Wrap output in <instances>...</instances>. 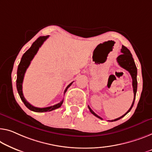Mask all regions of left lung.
<instances>
[{
  "label": "left lung",
  "mask_w": 152,
  "mask_h": 152,
  "mask_svg": "<svg viewBox=\"0 0 152 152\" xmlns=\"http://www.w3.org/2000/svg\"><path fill=\"white\" fill-rule=\"evenodd\" d=\"M121 52L122 54H120L118 57L117 58V61L119 63V65H120V66L122 67V68L125 69L126 70H127V71L129 72V73H130V74L131 75V77H132V87H133V91H134V99H133L132 104L130 106V109H129L128 111L125 113V114H124V115H122L121 117H118V118H117V119H115L113 120H108L109 121H117V120L121 119L122 117L125 116L126 114H128V113L130 111V110L132 109L133 105H134L135 98H136V94H137V66H136V65H135L134 61L132 58V54H131L130 51L124 46H122V48L121 49ZM88 108H89L90 112L93 115H95V116L97 117L99 119H102V117L98 116V115L96 114V113L93 111L91 108L89 107V106H88Z\"/></svg>",
  "instance_id": "obj_1"
}]
</instances>
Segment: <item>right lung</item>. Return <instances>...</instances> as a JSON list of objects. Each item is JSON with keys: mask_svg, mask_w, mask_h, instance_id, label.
Instances as JSON below:
<instances>
[{"mask_svg": "<svg viewBox=\"0 0 152 152\" xmlns=\"http://www.w3.org/2000/svg\"><path fill=\"white\" fill-rule=\"evenodd\" d=\"M48 37L49 35L41 36V37L37 38V40H36L35 42H33V44H32V46H31L30 48H29L28 50H27L26 53L23 54V56H22L21 61H20V64L18 65V71H17L16 87H17V90H18V94H19L20 98H21L22 102H24V105H25L29 110H32V111H34V112H37V113L52 111V110L61 107L63 102V99L62 101H61V102L56 104L55 105L48 106V107H46V108H37L33 105H31L30 103H28V102L26 100V99L24 98V97L23 96V93H22V83H23V79H24V74H25L26 69L28 67L31 61H32L33 58H34V56H35V54H37L38 50H39V48L42 46V45L44 44L45 41L48 38ZM72 83H73V82L70 83L69 85L66 87V89H65L64 91V94H65V92L67 91V89H68L70 86L72 85Z\"/></svg>", "mask_w": 152, "mask_h": 152, "instance_id": "add662e5", "label": "right lung"}]
</instances>
